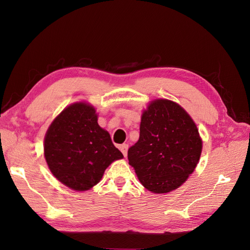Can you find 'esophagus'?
Segmentation results:
<instances>
[{
    "label": "esophagus",
    "instance_id": "esophagus-1",
    "mask_svg": "<svg viewBox=\"0 0 250 250\" xmlns=\"http://www.w3.org/2000/svg\"><path fill=\"white\" fill-rule=\"evenodd\" d=\"M120 150L122 151V153L124 156L127 155V150H128V145L127 144H122V145L120 146Z\"/></svg>",
    "mask_w": 250,
    "mask_h": 250
}]
</instances>
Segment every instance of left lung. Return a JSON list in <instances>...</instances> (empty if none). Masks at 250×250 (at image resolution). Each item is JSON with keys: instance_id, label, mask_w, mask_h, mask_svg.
<instances>
[{"instance_id": "obj_1", "label": "left lung", "mask_w": 250, "mask_h": 250, "mask_svg": "<svg viewBox=\"0 0 250 250\" xmlns=\"http://www.w3.org/2000/svg\"><path fill=\"white\" fill-rule=\"evenodd\" d=\"M202 141L197 126L179 104L156 99L143 111L140 139L128 161L147 190L164 194L179 188L197 166Z\"/></svg>"}]
</instances>
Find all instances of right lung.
Wrapping results in <instances>:
<instances>
[{
	"label": "right lung",
	"instance_id": "1",
	"mask_svg": "<svg viewBox=\"0 0 250 250\" xmlns=\"http://www.w3.org/2000/svg\"><path fill=\"white\" fill-rule=\"evenodd\" d=\"M43 152L53 175L80 192L96 186L108 166L123 158L109 133L98 124L95 107L85 102L71 104L54 119Z\"/></svg>",
	"mask_w": 250,
	"mask_h": 250
}]
</instances>
